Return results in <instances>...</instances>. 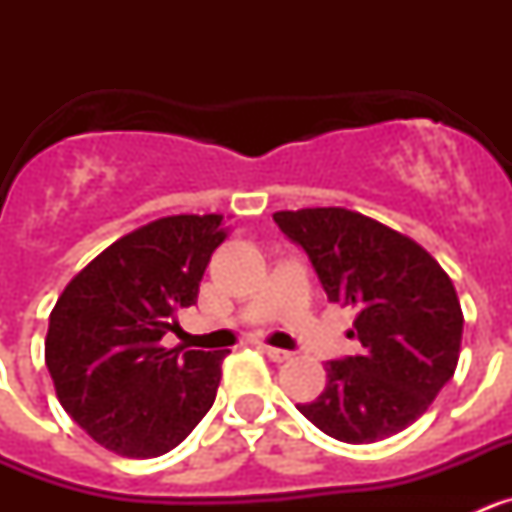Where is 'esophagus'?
<instances>
[{
  "label": "esophagus",
  "instance_id": "obj_1",
  "mask_svg": "<svg viewBox=\"0 0 512 512\" xmlns=\"http://www.w3.org/2000/svg\"><path fill=\"white\" fill-rule=\"evenodd\" d=\"M261 351H264V354L269 356L271 361H277V364H282V361L292 359V354H289V351H284V348H274V346H261Z\"/></svg>",
  "mask_w": 512,
  "mask_h": 512
}]
</instances>
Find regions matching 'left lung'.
Returning <instances> with one entry per match:
<instances>
[{
    "label": "left lung",
    "mask_w": 512,
    "mask_h": 512,
    "mask_svg": "<svg viewBox=\"0 0 512 512\" xmlns=\"http://www.w3.org/2000/svg\"><path fill=\"white\" fill-rule=\"evenodd\" d=\"M300 243L330 302L356 310L361 354L328 361L318 400L297 405L343 443H374L413 425L459 364L464 312L451 277L408 235L346 207L274 212Z\"/></svg>",
    "instance_id": "1"
}]
</instances>
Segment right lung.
<instances>
[{
	"label": "right lung",
	"mask_w": 512,
	"mask_h": 512,
	"mask_svg": "<svg viewBox=\"0 0 512 512\" xmlns=\"http://www.w3.org/2000/svg\"><path fill=\"white\" fill-rule=\"evenodd\" d=\"M223 215H169L122 235L66 284L51 310L45 366L63 410L130 459L171 451L212 408L228 351L161 346L192 307Z\"/></svg>",
	"instance_id": "right-lung-1"
}]
</instances>
